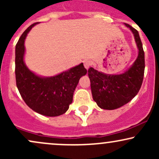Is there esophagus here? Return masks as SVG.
<instances>
[{
  "label": "esophagus",
  "mask_w": 159,
  "mask_h": 159,
  "mask_svg": "<svg viewBox=\"0 0 159 159\" xmlns=\"http://www.w3.org/2000/svg\"><path fill=\"white\" fill-rule=\"evenodd\" d=\"M91 65V63H90V61H84V67L87 69H89V67H90V66Z\"/></svg>",
  "instance_id": "1"
}]
</instances>
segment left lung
Listing matches in <instances>:
<instances>
[{"label":"left lung","instance_id":"1","mask_svg":"<svg viewBox=\"0 0 159 159\" xmlns=\"http://www.w3.org/2000/svg\"><path fill=\"white\" fill-rule=\"evenodd\" d=\"M125 25L134 34L138 48V57L132 66L120 75H107L93 67L88 69L93 98L105 110L119 108L129 102L139 92L143 80L145 60L139 34L129 24Z\"/></svg>","mask_w":159,"mask_h":159}]
</instances>
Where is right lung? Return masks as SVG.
Masks as SVG:
<instances>
[{
  "mask_svg": "<svg viewBox=\"0 0 159 159\" xmlns=\"http://www.w3.org/2000/svg\"><path fill=\"white\" fill-rule=\"evenodd\" d=\"M38 22L27 27L16 46V81L20 94L29 107L47 116L63 114L72 102L79 79L87 74L83 63L52 77H40L31 72L24 61L25 40Z\"/></svg>",
  "mask_w": 159,
  "mask_h": 159,
  "instance_id": "obj_1",
  "label": "right lung"
}]
</instances>
